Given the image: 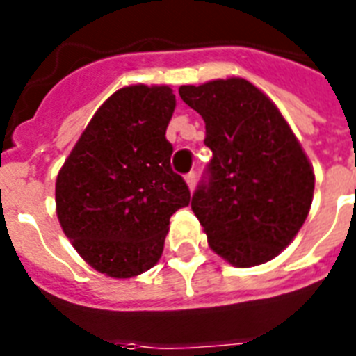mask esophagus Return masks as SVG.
Wrapping results in <instances>:
<instances>
[{
	"instance_id": "34e87169",
	"label": "esophagus",
	"mask_w": 356,
	"mask_h": 356,
	"mask_svg": "<svg viewBox=\"0 0 356 356\" xmlns=\"http://www.w3.org/2000/svg\"><path fill=\"white\" fill-rule=\"evenodd\" d=\"M184 181H186V184H188L190 192H192V190L195 188V173H194V172H190L188 175L184 177Z\"/></svg>"
}]
</instances>
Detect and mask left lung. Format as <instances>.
Masks as SVG:
<instances>
[{"label":"left lung","instance_id":"1","mask_svg":"<svg viewBox=\"0 0 356 356\" xmlns=\"http://www.w3.org/2000/svg\"><path fill=\"white\" fill-rule=\"evenodd\" d=\"M212 161L192 197L214 253L238 268L275 259L309 216L314 172L275 103L240 77L184 85Z\"/></svg>","mask_w":356,"mask_h":356}]
</instances>
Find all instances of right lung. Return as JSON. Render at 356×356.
I'll return each instance as SVG.
<instances>
[{
  "label": "right lung",
  "instance_id": "add662e5",
  "mask_svg": "<svg viewBox=\"0 0 356 356\" xmlns=\"http://www.w3.org/2000/svg\"><path fill=\"white\" fill-rule=\"evenodd\" d=\"M173 111L170 86L120 88L97 108L57 175L64 234L94 270L114 279L153 268L170 218L190 203L188 186L170 164Z\"/></svg>",
  "mask_w": 356,
  "mask_h": 356
}]
</instances>
